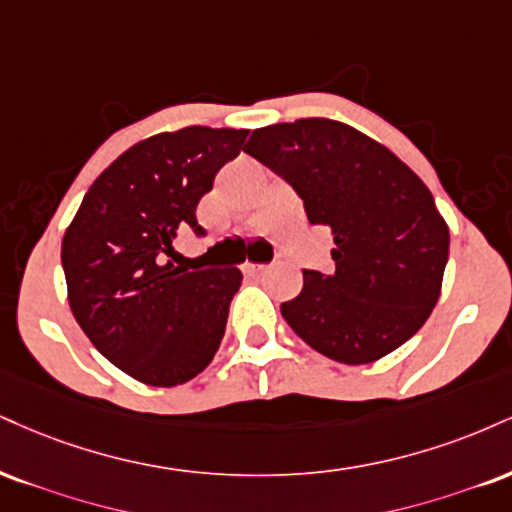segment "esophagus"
Here are the masks:
<instances>
[{
	"label": "esophagus",
	"mask_w": 512,
	"mask_h": 512,
	"mask_svg": "<svg viewBox=\"0 0 512 512\" xmlns=\"http://www.w3.org/2000/svg\"><path fill=\"white\" fill-rule=\"evenodd\" d=\"M243 269L248 274H262V272H267V264H255V262H245L243 264Z\"/></svg>",
	"instance_id": "1"
}]
</instances>
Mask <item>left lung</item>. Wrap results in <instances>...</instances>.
<instances>
[{
    "label": "left lung",
    "instance_id": "left-lung-1",
    "mask_svg": "<svg viewBox=\"0 0 512 512\" xmlns=\"http://www.w3.org/2000/svg\"><path fill=\"white\" fill-rule=\"evenodd\" d=\"M245 152L298 193L310 224L334 233V269H303V291L281 305L295 334L346 365L379 360L415 336L439 300L451 243L420 176L331 119L257 128Z\"/></svg>",
    "mask_w": 512,
    "mask_h": 512
}]
</instances>
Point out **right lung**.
Instances as JSON below:
<instances>
[{"instance_id": "right-lung-1", "label": "right lung", "mask_w": 512, "mask_h": 512, "mask_svg": "<svg viewBox=\"0 0 512 512\" xmlns=\"http://www.w3.org/2000/svg\"><path fill=\"white\" fill-rule=\"evenodd\" d=\"M248 131L190 126L133 145L104 169L61 243L73 317L121 372L150 386L186 384L212 362L243 274L186 272L171 243L207 231L195 209Z\"/></svg>"}]
</instances>
